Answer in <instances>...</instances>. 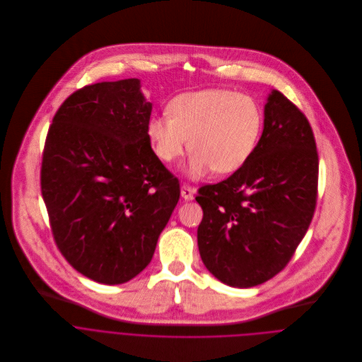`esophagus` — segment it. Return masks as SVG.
Masks as SVG:
<instances>
[{
  "label": "esophagus",
  "mask_w": 362,
  "mask_h": 362,
  "mask_svg": "<svg viewBox=\"0 0 362 362\" xmlns=\"http://www.w3.org/2000/svg\"><path fill=\"white\" fill-rule=\"evenodd\" d=\"M180 193H182V197L185 199V200H193V197H194V187H192L190 185H183L182 186V190H180Z\"/></svg>",
  "instance_id": "esophagus-1"
}]
</instances>
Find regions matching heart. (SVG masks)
I'll return each instance as SVG.
<instances>
[{
    "instance_id": "b5f03b06",
    "label": "heart",
    "mask_w": 362,
    "mask_h": 362,
    "mask_svg": "<svg viewBox=\"0 0 362 362\" xmlns=\"http://www.w3.org/2000/svg\"><path fill=\"white\" fill-rule=\"evenodd\" d=\"M264 113L250 95L228 89H203L173 98L168 115L152 116L146 135L163 163L192 152L187 173L193 179L210 170L228 175L253 156L263 134Z\"/></svg>"
}]
</instances>
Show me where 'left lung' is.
<instances>
[{
	"label": "left lung",
	"instance_id": "8db88e82",
	"mask_svg": "<svg viewBox=\"0 0 362 362\" xmlns=\"http://www.w3.org/2000/svg\"><path fill=\"white\" fill-rule=\"evenodd\" d=\"M317 193L318 153L308 119L273 90L253 156L226 180L199 189L197 246L207 270L238 288L273 279L305 235Z\"/></svg>",
	"mask_w": 362,
	"mask_h": 362
}]
</instances>
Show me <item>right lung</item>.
Masks as SVG:
<instances>
[{"label":"right lung","mask_w":362,"mask_h":362,"mask_svg":"<svg viewBox=\"0 0 362 362\" xmlns=\"http://www.w3.org/2000/svg\"><path fill=\"white\" fill-rule=\"evenodd\" d=\"M151 112L136 78L86 85L64 100L45 139L41 193L55 245L102 284L151 263L179 202V180L146 135Z\"/></svg>","instance_id":"obj_1"}]
</instances>
